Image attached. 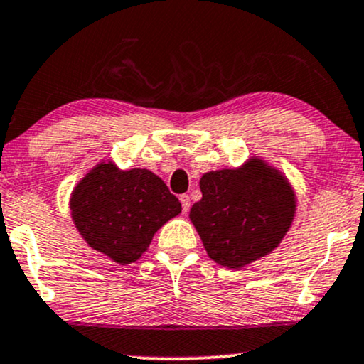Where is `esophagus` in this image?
Here are the masks:
<instances>
[{
    "instance_id": "obj_1",
    "label": "esophagus",
    "mask_w": 364,
    "mask_h": 364,
    "mask_svg": "<svg viewBox=\"0 0 364 364\" xmlns=\"http://www.w3.org/2000/svg\"><path fill=\"white\" fill-rule=\"evenodd\" d=\"M179 201H181L183 213H188V210H190V196H188L186 193L185 195H179Z\"/></svg>"
}]
</instances>
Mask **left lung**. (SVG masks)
I'll return each instance as SVG.
<instances>
[{
	"instance_id": "left-lung-1",
	"label": "left lung",
	"mask_w": 364,
	"mask_h": 364,
	"mask_svg": "<svg viewBox=\"0 0 364 364\" xmlns=\"http://www.w3.org/2000/svg\"><path fill=\"white\" fill-rule=\"evenodd\" d=\"M201 200L190 218L208 256L227 268H242L278 247L295 213V195L277 169L251 159L200 179Z\"/></svg>"
}]
</instances>
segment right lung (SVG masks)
I'll return each mask as SVG.
<instances>
[{
	"label": "right lung",
	"instance_id": "right-lung-1",
	"mask_svg": "<svg viewBox=\"0 0 364 364\" xmlns=\"http://www.w3.org/2000/svg\"><path fill=\"white\" fill-rule=\"evenodd\" d=\"M71 212L86 242L125 266L147 251L157 229L181 212V203L151 171L102 163L74 188Z\"/></svg>",
	"mask_w": 364,
	"mask_h": 364
}]
</instances>
